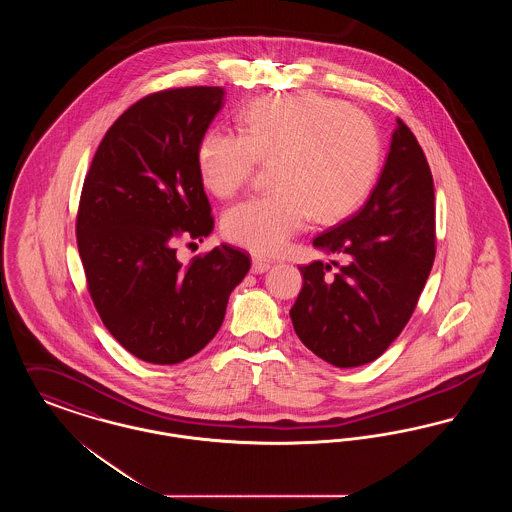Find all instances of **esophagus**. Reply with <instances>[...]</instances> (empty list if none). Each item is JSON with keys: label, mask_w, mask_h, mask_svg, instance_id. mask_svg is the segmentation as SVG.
Instances as JSON below:
<instances>
[{"label": "esophagus", "mask_w": 512, "mask_h": 512, "mask_svg": "<svg viewBox=\"0 0 512 512\" xmlns=\"http://www.w3.org/2000/svg\"><path fill=\"white\" fill-rule=\"evenodd\" d=\"M270 268V261L267 259H261V257H253V263H251V272L253 274H263Z\"/></svg>", "instance_id": "34e87169"}]
</instances>
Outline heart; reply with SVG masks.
<instances>
[{
  "instance_id": "b5f03b06",
  "label": "heart",
  "mask_w": 512,
  "mask_h": 512,
  "mask_svg": "<svg viewBox=\"0 0 512 512\" xmlns=\"http://www.w3.org/2000/svg\"><path fill=\"white\" fill-rule=\"evenodd\" d=\"M259 161H274L276 190L230 207L222 232L257 255H276L313 215L340 220L365 201L382 165V140L365 113L305 92L255 101L242 134L213 126L195 151L203 186L219 197L240 192Z\"/></svg>"
}]
</instances>
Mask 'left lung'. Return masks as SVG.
<instances>
[{
  "mask_svg": "<svg viewBox=\"0 0 512 512\" xmlns=\"http://www.w3.org/2000/svg\"><path fill=\"white\" fill-rule=\"evenodd\" d=\"M338 270L299 267L290 317L297 338L340 368L378 359L413 315L436 257L434 180L411 128L397 119L386 165L363 209L313 240Z\"/></svg>",
  "mask_w": 512,
  "mask_h": 512,
  "instance_id": "1",
  "label": "left lung"
}]
</instances>
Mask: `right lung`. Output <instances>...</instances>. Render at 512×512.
Wrapping results in <instances>:
<instances>
[{"instance_id": "obj_1", "label": "right lung", "mask_w": 512, "mask_h": 512, "mask_svg": "<svg viewBox=\"0 0 512 512\" xmlns=\"http://www.w3.org/2000/svg\"><path fill=\"white\" fill-rule=\"evenodd\" d=\"M222 103L219 86L136 101L84 178L76 240L92 301L111 336L153 365L182 363L213 340L251 267L226 244L188 267L176 259L180 238L203 242L215 226L195 151Z\"/></svg>"}]
</instances>
